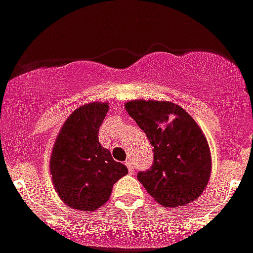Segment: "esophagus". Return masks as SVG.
Listing matches in <instances>:
<instances>
[{"mask_svg":"<svg viewBox=\"0 0 253 253\" xmlns=\"http://www.w3.org/2000/svg\"><path fill=\"white\" fill-rule=\"evenodd\" d=\"M126 167H127V169H128V172L129 173H133V163L132 162H131V160H126Z\"/></svg>","mask_w":253,"mask_h":253,"instance_id":"34e87169","label":"esophagus"}]
</instances>
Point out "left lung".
I'll return each instance as SVG.
<instances>
[{
  "label": "left lung",
  "mask_w": 253,
  "mask_h": 253,
  "mask_svg": "<svg viewBox=\"0 0 253 253\" xmlns=\"http://www.w3.org/2000/svg\"><path fill=\"white\" fill-rule=\"evenodd\" d=\"M125 108L154 148L151 168L137 174L149 195L167 208L201 196L211 173V157L195 120L170 102L131 100Z\"/></svg>",
  "instance_id": "obj_1"
}]
</instances>
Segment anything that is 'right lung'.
Masks as SVG:
<instances>
[{
  "mask_svg": "<svg viewBox=\"0 0 253 253\" xmlns=\"http://www.w3.org/2000/svg\"><path fill=\"white\" fill-rule=\"evenodd\" d=\"M108 103H89L75 109L57 136L50 154V174L66 205L94 211L108 201L113 184L128 173L99 144V127Z\"/></svg>",
  "mask_w": 253,
  "mask_h": 253,
  "instance_id": "1",
  "label": "right lung"
}]
</instances>
